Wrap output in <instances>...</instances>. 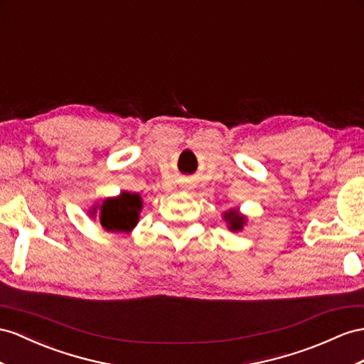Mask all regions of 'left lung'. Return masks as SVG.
I'll use <instances>...</instances> for the list:
<instances>
[{
    "label": "left lung",
    "mask_w": 364,
    "mask_h": 364,
    "mask_svg": "<svg viewBox=\"0 0 364 364\" xmlns=\"http://www.w3.org/2000/svg\"><path fill=\"white\" fill-rule=\"evenodd\" d=\"M225 217H226V220H229V225H230V229H232V230H240L241 228H243L245 218L240 217L235 210L226 212Z\"/></svg>",
    "instance_id": "obj_1"
}]
</instances>
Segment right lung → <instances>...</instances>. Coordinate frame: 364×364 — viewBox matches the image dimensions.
Wrapping results in <instances>:
<instances>
[{"mask_svg":"<svg viewBox=\"0 0 364 364\" xmlns=\"http://www.w3.org/2000/svg\"><path fill=\"white\" fill-rule=\"evenodd\" d=\"M141 210V198L138 193L123 192L117 198H110L101 206V226L106 230L129 232L138 223Z\"/></svg>","mask_w":364,"mask_h":364,"instance_id":"1","label":"right lung"}]
</instances>
